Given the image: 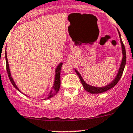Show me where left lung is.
<instances>
[{
    "instance_id": "obj_1",
    "label": "left lung",
    "mask_w": 133,
    "mask_h": 133,
    "mask_svg": "<svg viewBox=\"0 0 133 133\" xmlns=\"http://www.w3.org/2000/svg\"><path fill=\"white\" fill-rule=\"evenodd\" d=\"M118 33H119V38H120L121 48H122V61H121L120 68H119L117 74L116 78H114V79L111 83H110L109 84H108L107 85L105 86V87H93V86L90 85V84H87V83L84 81V79H83L82 76H81V74H79V72L76 69H74L75 70L76 72V74H78L79 78L80 81H81V83H82V84L83 86V88H84V89L86 90V91H87L89 93H92V94H96V93H102L103 92H105V91L110 90V89L113 88L114 86H116L117 84V83H118V81H119V79H121V76H122V73H123L125 65H126V49H125L124 45L123 43H122V39H121V34H120V33H119V30H118Z\"/></svg>"
}]
</instances>
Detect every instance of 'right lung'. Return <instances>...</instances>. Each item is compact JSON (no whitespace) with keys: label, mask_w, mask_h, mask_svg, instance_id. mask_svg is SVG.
<instances>
[{"label":"right lung","mask_w":133,"mask_h":133,"mask_svg":"<svg viewBox=\"0 0 133 133\" xmlns=\"http://www.w3.org/2000/svg\"><path fill=\"white\" fill-rule=\"evenodd\" d=\"M5 61H6V69H7V74H8L9 78L10 81H11V82L12 83V85L14 86V88L16 89V90H18L19 91L21 92V91L19 90V88H17V87L16 86V84L15 82H14V80H13V78H12V76H11V71H10V69H9V62H8V61H7V58L6 50H5ZM62 64H63V63H62V62H61V63H59V65L57 66V68H55V80H54V82L53 86H52V90H51L50 93H49V95H48L47 97L45 98L44 100L49 99V98H50L54 97L55 95L57 93L58 91H59V90L60 89V87H61V68H62ZM24 95H25V94H24ZM25 95L27 96L26 95Z\"/></svg>","instance_id":"right-lung-1"}]
</instances>
